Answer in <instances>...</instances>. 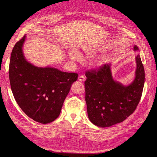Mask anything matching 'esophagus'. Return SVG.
Listing matches in <instances>:
<instances>
[{
  "mask_svg": "<svg viewBox=\"0 0 157 157\" xmlns=\"http://www.w3.org/2000/svg\"><path fill=\"white\" fill-rule=\"evenodd\" d=\"M78 80L81 81V82H83V81H85L86 80V78H85V77L83 75H80L78 77Z\"/></svg>",
  "mask_w": 157,
  "mask_h": 157,
  "instance_id": "obj_1",
  "label": "esophagus"
}]
</instances>
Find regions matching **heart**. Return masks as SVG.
Segmentation results:
<instances>
[{"label":"heart","mask_w":157,"mask_h":157,"mask_svg":"<svg viewBox=\"0 0 157 157\" xmlns=\"http://www.w3.org/2000/svg\"><path fill=\"white\" fill-rule=\"evenodd\" d=\"M85 54L87 56H93L94 55H95L96 52L94 50V49L90 48V49H86L84 51ZM70 58L72 60H75V61H78V62H81L82 60V56L81 55L77 52L76 51H72L70 53ZM100 65H101L102 63H100Z\"/></svg>","instance_id":"1"}]
</instances>
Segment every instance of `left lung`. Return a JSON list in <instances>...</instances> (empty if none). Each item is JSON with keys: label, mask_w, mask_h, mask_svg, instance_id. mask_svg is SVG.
<instances>
[{"label": "left lung", "mask_w": 157, "mask_h": 157, "mask_svg": "<svg viewBox=\"0 0 157 157\" xmlns=\"http://www.w3.org/2000/svg\"><path fill=\"white\" fill-rule=\"evenodd\" d=\"M134 51L139 50L134 46ZM136 71L134 81L123 85L112 76L111 64L106 63L86 72L85 101L88 118L99 127H108L127 119L136 110L141 100L145 74L139 55L136 57Z\"/></svg>", "instance_id": "8db88e82"}]
</instances>
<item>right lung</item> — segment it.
<instances>
[{"label":"right lung","mask_w":157,"mask_h":157,"mask_svg":"<svg viewBox=\"0 0 157 157\" xmlns=\"http://www.w3.org/2000/svg\"><path fill=\"white\" fill-rule=\"evenodd\" d=\"M25 39V35L11 52L9 76L12 92L29 118L43 124L51 123L59 117L78 74L52 67H38L27 62L22 50Z\"/></svg>","instance_id":"1"}]
</instances>
